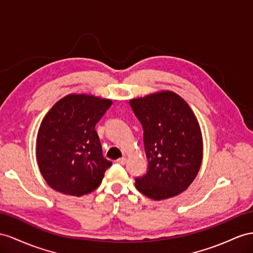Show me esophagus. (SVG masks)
Wrapping results in <instances>:
<instances>
[{"label":"esophagus","mask_w":253,"mask_h":253,"mask_svg":"<svg viewBox=\"0 0 253 253\" xmlns=\"http://www.w3.org/2000/svg\"><path fill=\"white\" fill-rule=\"evenodd\" d=\"M126 161H127V159L125 157H122V158H119L118 160H116V163H118L119 165L124 166L126 164Z\"/></svg>","instance_id":"34e87169"}]
</instances>
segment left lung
Segmentation results:
<instances>
[{
	"instance_id": "left-lung-1",
	"label": "left lung",
	"mask_w": 253,
	"mask_h": 253,
	"mask_svg": "<svg viewBox=\"0 0 253 253\" xmlns=\"http://www.w3.org/2000/svg\"><path fill=\"white\" fill-rule=\"evenodd\" d=\"M143 128L147 171L135 187L154 200L175 197L196 178L203 141L196 115L182 97L164 90L129 101Z\"/></svg>"
}]
</instances>
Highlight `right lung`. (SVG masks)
Returning <instances> with one entry per match:
<instances>
[{"mask_svg": "<svg viewBox=\"0 0 253 253\" xmlns=\"http://www.w3.org/2000/svg\"><path fill=\"white\" fill-rule=\"evenodd\" d=\"M111 105L110 99L71 94L44 116L37 133L36 156L51 188L80 197L101 184L112 163L103 157L95 126Z\"/></svg>", "mask_w": 253, "mask_h": 253, "instance_id": "right-lung-1", "label": "right lung"}]
</instances>
